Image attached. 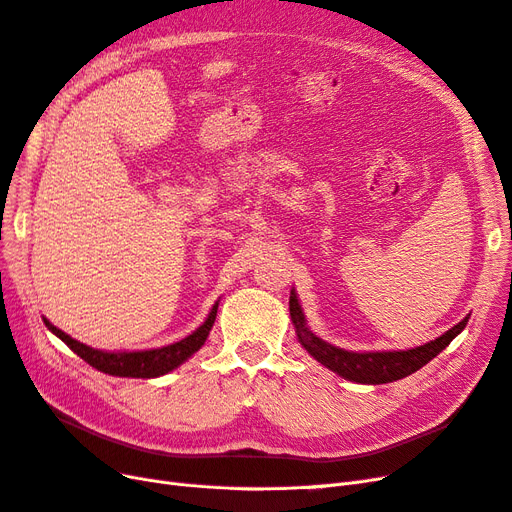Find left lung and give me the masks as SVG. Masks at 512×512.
<instances>
[{
    "instance_id": "left-lung-1",
    "label": "left lung",
    "mask_w": 512,
    "mask_h": 512,
    "mask_svg": "<svg viewBox=\"0 0 512 512\" xmlns=\"http://www.w3.org/2000/svg\"><path fill=\"white\" fill-rule=\"evenodd\" d=\"M468 318L470 316L463 318L444 335L410 350L352 352L324 342L316 333L309 331L297 292H294V288L290 290V320L294 324V331H297L299 344L309 352V356H314L320 365L335 371L337 376L359 384H386L414 374V371L427 365L433 356H438L463 329H466Z\"/></svg>"
}]
</instances>
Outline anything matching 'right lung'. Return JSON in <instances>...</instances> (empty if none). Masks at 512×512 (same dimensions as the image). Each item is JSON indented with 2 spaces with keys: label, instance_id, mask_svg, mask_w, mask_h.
<instances>
[{
  "label": "right lung",
  "instance_id": "obj_1",
  "mask_svg": "<svg viewBox=\"0 0 512 512\" xmlns=\"http://www.w3.org/2000/svg\"><path fill=\"white\" fill-rule=\"evenodd\" d=\"M218 305L220 301L213 303L205 322L188 337L179 339L175 344H168L162 348H149V350H117V352L98 350V348L76 342V339L57 329L55 324H51L46 318L42 320L46 324V329H49L53 335H57L70 350H74L85 363L96 367L98 371H104L108 376H119V378H158L168 374V371L177 369L179 365L188 361L194 352L203 348L215 322V316H218Z\"/></svg>",
  "mask_w": 512,
  "mask_h": 512
}]
</instances>
